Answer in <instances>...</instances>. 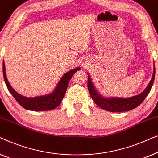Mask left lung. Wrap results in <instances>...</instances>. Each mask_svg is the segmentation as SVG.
<instances>
[{
	"instance_id": "1",
	"label": "left lung",
	"mask_w": 158,
	"mask_h": 158,
	"mask_svg": "<svg viewBox=\"0 0 158 158\" xmlns=\"http://www.w3.org/2000/svg\"><path fill=\"white\" fill-rule=\"evenodd\" d=\"M153 65H154V67H153L152 77L145 89L141 94H138L137 96L129 97V98L102 96V95H101L97 91L94 83L92 82L91 77H90V75L88 74V88L93 101L102 109L106 110V111L110 112L128 111L131 109H134L143 102L144 98L149 94L151 88H152L153 83H154L155 75V63Z\"/></svg>"
}]
</instances>
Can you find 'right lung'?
<instances>
[{
    "label": "right lung",
    "instance_id": "1",
    "mask_svg": "<svg viewBox=\"0 0 158 158\" xmlns=\"http://www.w3.org/2000/svg\"><path fill=\"white\" fill-rule=\"evenodd\" d=\"M81 70L80 67L70 70L68 72L64 73L58 82L53 91L50 94L40 96L36 97H26L17 93L12 86L10 85L9 82L8 81L7 76L6 73V68L4 61L3 62V73L5 83L6 84L8 90H9L12 96L14 97L17 102L20 104L25 109L31 110V111H49L57 108L60 104L62 99L64 98V94L66 93V90L68 88V83L77 70Z\"/></svg>",
    "mask_w": 158,
    "mask_h": 158
}]
</instances>
